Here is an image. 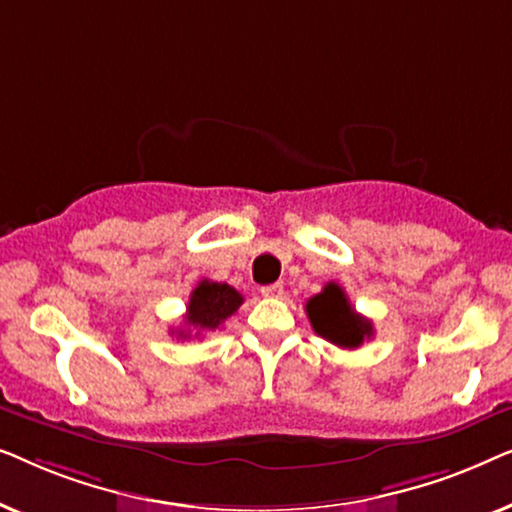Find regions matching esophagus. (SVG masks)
<instances>
[{
    "mask_svg": "<svg viewBox=\"0 0 512 512\" xmlns=\"http://www.w3.org/2000/svg\"><path fill=\"white\" fill-rule=\"evenodd\" d=\"M263 298H282L284 296V286L282 284H270V286H263L261 289Z\"/></svg>",
    "mask_w": 512,
    "mask_h": 512,
    "instance_id": "obj_1",
    "label": "esophagus"
}]
</instances>
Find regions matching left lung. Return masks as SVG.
I'll use <instances>...</instances> for the list:
<instances>
[{"mask_svg":"<svg viewBox=\"0 0 512 512\" xmlns=\"http://www.w3.org/2000/svg\"><path fill=\"white\" fill-rule=\"evenodd\" d=\"M305 310L314 333L342 349H356L373 338V321L354 310L340 284L328 282L324 291L307 300Z\"/></svg>","mask_w":512,"mask_h":512,"instance_id":"8db88e82","label":"left lung"}]
</instances>
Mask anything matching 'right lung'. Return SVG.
Masks as SVG:
<instances>
[{
	"instance_id": "right-lung-1",
	"label": "right lung",
	"mask_w": 512,
	"mask_h": 512,
	"mask_svg": "<svg viewBox=\"0 0 512 512\" xmlns=\"http://www.w3.org/2000/svg\"><path fill=\"white\" fill-rule=\"evenodd\" d=\"M242 303V293H237L233 286L202 279L191 291V298H188L184 326L174 328L172 335L177 333V338L186 340L191 335L200 338L209 331H216V328L223 326V321L240 310Z\"/></svg>"
}]
</instances>
